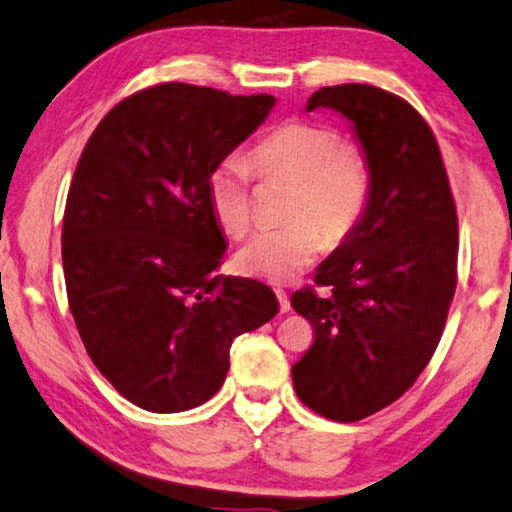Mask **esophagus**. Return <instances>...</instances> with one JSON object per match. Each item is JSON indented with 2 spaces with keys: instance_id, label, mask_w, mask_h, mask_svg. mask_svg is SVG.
Wrapping results in <instances>:
<instances>
[{
  "instance_id": "34e87169",
  "label": "esophagus",
  "mask_w": 512,
  "mask_h": 512,
  "mask_svg": "<svg viewBox=\"0 0 512 512\" xmlns=\"http://www.w3.org/2000/svg\"><path fill=\"white\" fill-rule=\"evenodd\" d=\"M275 296H278V300H280V312H282V314H287V312L291 310V303H289V296H287V291H282V289H275Z\"/></svg>"
}]
</instances>
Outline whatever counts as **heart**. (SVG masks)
Instances as JSON below:
<instances>
[{"label": "heart", "mask_w": 512, "mask_h": 512, "mask_svg": "<svg viewBox=\"0 0 512 512\" xmlns=\"http://www.w3.org/2000/svg\"><path fill=\"white\" fill-rule=\"evenodd\" d=\"M262 177H287L289 223L262 227L237 253L250 278L287 282L305 271L326 246H342L358 230L371 200V168L360 150L344 145L335 127L312 120H287L250 150L218 161L207 177L209 209L221 230L239 237L253 223L250 184Z\"/></svg>", "instance_id": "heart-1"}]
</instances>
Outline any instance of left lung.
Segmentation results:
<instances>
[{"mask_svg": "<svg viewBox=\"0 0 512 512\" xmlns=\"http://www.w3.org/2000/svg\"><path fill=\"white\" fill-rule=\"evenodd\" d=\"M351 123L371 168L362 223L314 282L291 296L314 344L291 367L307 408L360 421L408 392L440 344L456 291L458 216L431 127L403 97L369 84L326 86L307 111Z\"/></svg>", "mask_w": 512, "mask_h": 512, "instance_id": "left-lung-1", "label": "left lung"}]
</instances>
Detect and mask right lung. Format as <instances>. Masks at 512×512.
Returning a JSON list of instances; mask_svg holds the SVG:
<instances>
[{
    "mask_svg": "<svg viewBox=\"0 0 512 512\" xmlns=\"http://www.w3.org/2000/svg\"><path fill=\"white\" fill-rule=\"evenodd\" d=\"M273 95L159 84L88 139L63 214V273L86 353L127 401L182 412L221 389L234 337L278 314L262 282L223 278L207 177L264 123Z\"/></svg>",
    "mask_w": 512,
    "mask_h": 512,
    "instance_id": "obj_1",
    "label": "right lung"
}]
</instances>
